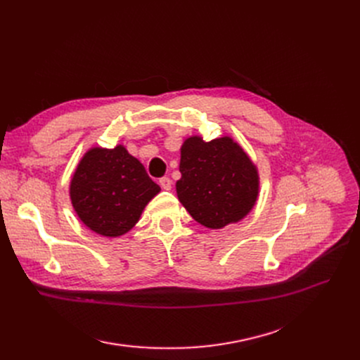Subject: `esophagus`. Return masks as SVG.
I'll return each mask as SVG.
<instances>
[{
    "instance_id": "esophagus-1",
    "label": "esophagus",
    "mask_w": 360,
    "mask_h": 360,
    "mask_svg": "<svg viewBox=\"0 0 360 360\" xmlns=\"http://www.w3.org/2000/svg\"><path fill=\"white\" fill-rule=\"evenodd\" d=\"M159 184H160V186L163 188V190H166V191H169L170 188H172V181H170V178H167V176L160 178Z\"/></svg>"
}]
</instances>
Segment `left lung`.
Here are the masks:
<instances>
[{
	"label": "left lung",
	"mask_w": 360,
	"mask_h": 360,
	"mask_svg": "<svg viewBox=\"0 0 360 360\" xmlns=\"http://www.w3.org/2000/svg\"><path fill=\"white\" fill-rule=\"evenodd\" d=\"M176 194L186 212L209 229L240 221L259 194L258 169L232 137L186 139L181 147Z\"/></svg>",
	"instance_id": "left-lung-1"
}]
</instances>
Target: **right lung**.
Masks as SVG:
<instances>
[{
    "instance_id": "obj_1",
    "label": "right lung",
    "mask_w": 360,
    "mask_h": 360,
    "mask_svg": "<svg viewBox=\"0 0 360 360\" xmlns=\"http://www.w3.org/2000/svg\"><path fill=\"white\" fill-rule=\"evenodd\" d=\"M159 193L160 186L122 144L87 150L70 182L74 212L90 231L108 238L134 228L144 207Z\"/></svg>"
}]
</instances>
